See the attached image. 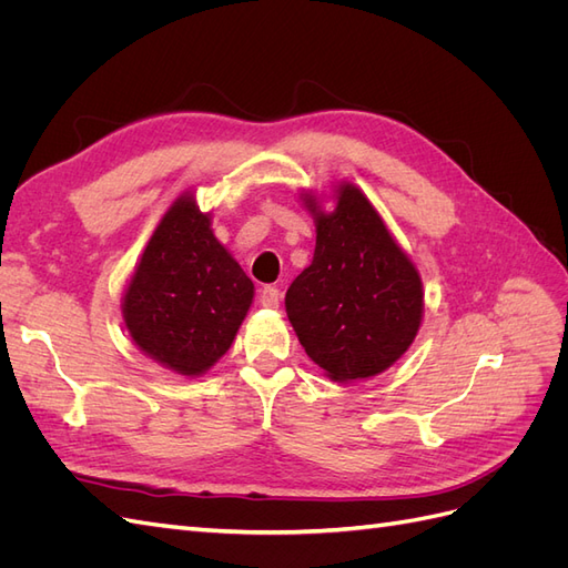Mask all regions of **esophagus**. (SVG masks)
<instances>
[{"instance_id":"34e87169","label":"esophagus","mask_w":568,"mask_h":568,"mask_svg":"<svg viewBox=\"0 0 568 568\" xmlns=\"http://www.w3.org/2000/svg\"><path fill=\"white\" fill-rule=\"evenodd\" d=\"M280 288L277 286H263L261 288V305L263 307H270V311H274V307H280Z\"/></svg>"}]
</instances>
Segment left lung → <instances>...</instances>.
<instances>
[{
	"label": "left lung",
	"instance_id": "left-lung-1",
	"mask_svg": "<svg viewBox=\"0 0 568 568\" xmlns=\"http://www.w3.org/2000/svg\"><path fill=\"white\" fill-rule=\"evenodd\" d=\"M315 217V255L286 291V315L307 357L332 382L382 374L415 341L422 315V277L395 244L382 215L351 182L336 189V209Z\"/></svg>",
	"mask_w": 568,
	"mask_h": 568
}]
</instances>
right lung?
<instances>
[{"mask_svg": "<svg viewBox=\"0 0 568 568\" xmlns=\"http://www.w3.org/2000/svg\"><path fill=\"white\" fill-rule=\"evenodd\" d=\"M253 303V282L211 230L192 192L153 230L123 296V320L140 348L182 376L225 355Z\"/></svg>", "mask_w": 568, "mask_h": 568, "instance_id": "1", "label": "right lung"}]
</instances>
